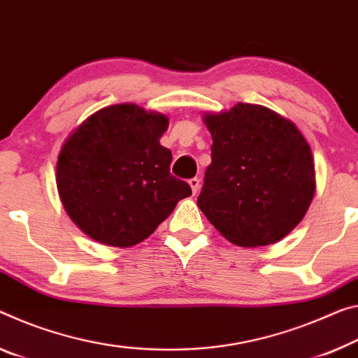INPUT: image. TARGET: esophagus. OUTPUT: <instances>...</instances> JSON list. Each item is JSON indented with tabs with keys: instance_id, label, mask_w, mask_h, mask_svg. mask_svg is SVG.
<instances>
[{
	"instance_id": "34e87169",
	"label": "esophagus",
	"mask_w": 358,
	"mask_h": 358,
	"mask_svg": "<svg viewBox=\"0 0 358 358\" xmlns=\"http://www.w3.org/2000/svg\"><path fill=\"white\" fill-rule=\"evenodd\" d=\"M188 183L191 186L192 192H194V194H197V191H199V188H201V180L199 178H191Z\"/></svg>"
}]
</instances>
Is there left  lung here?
<instances>
[{"label": "left lung", "instance_id": "8db88e82", "mask_svg": "<svg viewBox=\"0 0 358 358\" xmlns=\"http://www.w3.org/2000/svg\"><path fill=\"white\" fill-rule=\"evenodd\" d=\"M212 164L197 206L229 242L269 245L308 212L315 191L312 152L293 122L259 105L237 103L203 117Z\"/></svg>", "mask_w": 358, "mask_h": 358}]
</instances>
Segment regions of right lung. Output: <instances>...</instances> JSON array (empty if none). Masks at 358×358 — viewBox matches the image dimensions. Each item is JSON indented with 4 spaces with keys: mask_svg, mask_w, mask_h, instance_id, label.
Returning a JSON list of instances; mask_svg holds the SVG:
<instances>
[{
    "mask_svg": "<svg viewBox=\"0 0 358 358\" xmlns=\"http://www.w3.org/2000/svg\"><path fill=\"white\" fill-rule=\"evenodd\" d=\"M167 126L166 116L115 105L86 119L62 146V203L94 241L132 247L192 194L186 181L170 173L172 152L159 143Z\"/></svg>",
    "mask_w": 358,
    "mask_h": 358,
    "instance_id": "obj_1",
    "label": "right lung"
}]
</instances>
